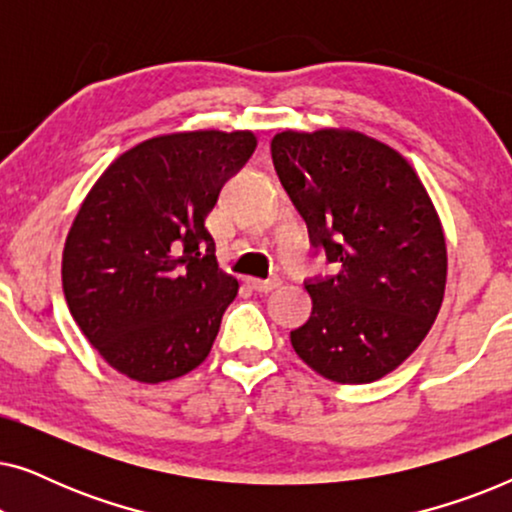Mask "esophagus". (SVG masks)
<instances>
[{
  "label": "esophagus",
  "instance_id": "obj_1",
  "mask_svg": "<svg viewBox=\"0 0 512 512\" xmlns=\"http://www.w3.org/2000/svg\"><path fill=\"white\" fill-rule=\"evenodd\" d=\"M244 284L249 286V289H254L258 293H270L275 291L279 286V279H258V277H244Z\"/></svg>",
  "mask_w": 512,
  "mask_h": 512
}]
</instances>
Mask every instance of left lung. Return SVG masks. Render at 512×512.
Segmentation results:
<instances>
[{"instance_id":"obj_1","label":"left lung","mask_w":512,"mask_h":512,"mask_svg":"<svg viewBox=\"0 0 512 512\" xmlns=\"http://www.w3.org/2000/svg\"><path fill=\"white\" fill-rule=\"evenodd\" d=\"M272 163L335 275L307 282L312 314L291 345L314 373L368 384L431 331L445 296L447 247L422 179L396 149L345 128L284 130Z\"/></svg>"}]
</instances>
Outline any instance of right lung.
<instances>
[{"label": "right lung", "mask_w": 512, "mask_h": 512, "mask_svg": "<svg viewBox=\"0 0 512 512\" xmlns=\"http://www.w3.org/2000/svg\"><path fill=\"white\" fill-rule=\"evenodd\" d=\"M256 144L251 130L151 137L121 153L81 202L62 291L81 333L121 375L158 384L207 359L240 284L216 263L205 219Z\"/></svg>", "instance_id": "obj_1"}]
</instances>
